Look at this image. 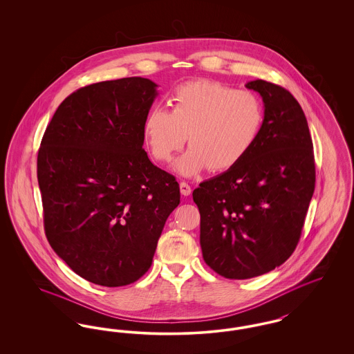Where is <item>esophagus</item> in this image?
<instances>
[{
    "label": "esophagus",
    "instance_id": "1",
    "mask_svg": "<svg viewBox=\"0 0 354 354\" xmlns=\"http://www.w3.org/2000/svg\"><path fill=\"white\" fill-rule=\"evenodd\" d=\"M180 192H182V195H185V196H188V195H191V185H188V183H185V182H180Z\"/></svg>",
    "mask_w": 354,
    "mask_h": 354
}]
</instances>
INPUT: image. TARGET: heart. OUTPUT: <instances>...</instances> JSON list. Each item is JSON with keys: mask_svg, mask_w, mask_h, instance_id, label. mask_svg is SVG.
I'll return each instance as SVG.
<instances>
[{"mask_svg": "<svg viewBox=\"0 0 354 354\" xmlns=\"http://www.w3.org/2000/svg\"><path fill=\"white\" fill-rule=\"evenodd\" d=\"M171 111L151 107L143 120V136L153 159L169 162L185 145L189 149L175 169L191 176L205 167L231 169L252 149L264 123L261 100L248 90L218 81L179 86L169 100Z\"/></svg>", "mask_w": 354, "mask_h": 354, "instance_id": "b5f03b06", "label": "heart"}]
</instances>
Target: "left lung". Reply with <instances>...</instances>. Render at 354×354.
<instances>
[{"label":"left lung","instance_id":"8db88e82","mask_svg":"<svg viewBox=\"0 0 354 354\" xmlns=\"http://www.w3.org/2000/svg\"><path fill=\"white\" fill-rule=\"evenodd\" d=\"M264 102V123L235 166L192 192L201 212L205 264L244 280L281 266L297 247L316 183L313 143L303 109L279 84H245Z\"/></svg>","mask_w":354,"mask_h":354}]
</instances>
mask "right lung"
<instances>
[{
    "mask_svg": "<svg viewBox=\"0 0 354 354\" xmlns=\"http://www.w3.org/2000/svg\"><path fill=\"white\" fill-rule=\"evenodd\" d=\"M156 84L130 77L78 88L42 136L37 178L45 234L84 280L122 286L151 267L179 185L143 150Z\"/></svg>",
    "mask_w": 354,
    "mask_h": 354,
    "instance_id": "obj_1",
    "label": "right lung"
}]
</instances>
